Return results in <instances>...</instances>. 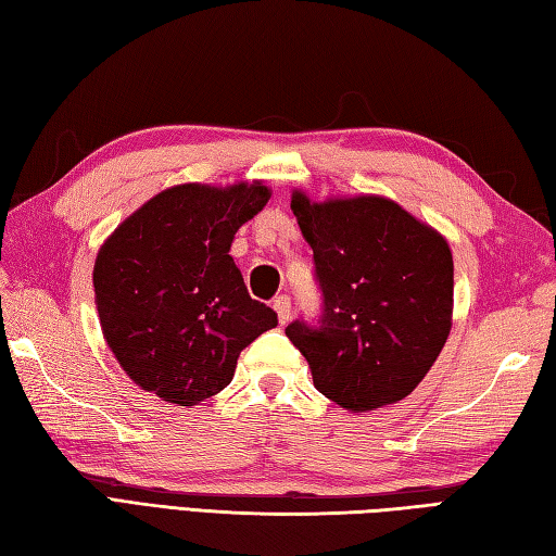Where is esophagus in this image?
Returning a JSON list of instances; mask_svg holds the SVG:
<instances>
[{
  "instance_id": "obj_1",
  "label": "esophagus",
  "mask_w": 556,
  "mask_h": 556,
  "mask_svg": "<svg viewBox=\"0 0 556 556\" xmlns=\"http://www.w3.org/2000/svg\"><path fill=\"white\" fill-rule=\"evenodd\" d=\"M271 308H275L281 325H287L291 320V299L289 296H277L275 301H271Z\"/></svg>"
}]
</instances>
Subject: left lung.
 Listing matches in <instances>:
<instances>
[{"instance_id":"obj_1","label":"left lung","mask_w":556,"mask_h":556,"mask_svg":"<svg viewBox=\"0 0 556 556\" xmlns=\"http://www.w3.org/2000/svg\"><path fill=\"white\" fill-rule=\"evenodd\" d=\"M291 210L313 248L325 315L287 337L317 392L351 413L396 404L416 389L452 332L454 260L444 236L384 195L311 200Z\"/></svg>"}]
</instances>
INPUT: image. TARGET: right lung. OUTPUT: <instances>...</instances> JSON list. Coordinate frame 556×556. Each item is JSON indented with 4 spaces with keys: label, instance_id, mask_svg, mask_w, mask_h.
<instances>
[{
    "label": "right lung",
    "instance_id": "right-lung-1",
    "mask_svg": "<svg viewBox=\"0 0 556 556\" xmlns=\"http://www.w3.org/2000/svg\"><path fill=\"white\" fill-rule=\"evenodd\" d=\"M263 181L179 184L128 215L92 269L104 341L146 392L195 406L231 382L277 313L248 296L233 233L267 205Z\"/></svg>",
    "mask_w": 556,
    "mask_h": 556
}]
</instances>
